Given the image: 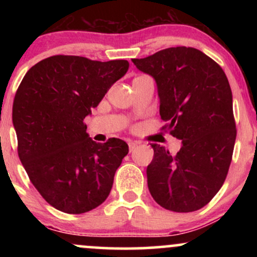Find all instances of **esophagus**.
<instances>
[{
    "instance_id": "esophagus-1",
    "label": "esophagus",
    "mask_w": 257,
    "mask_h": 257,
    "mask_svg": "<svg viewBox=\"0 0 257 257\" xmlns=\"http://www.w3.org/2000/svg\"><path fill=\"white\" fill-rule=\"evenodd\" d=\"M128 146H129V151H134L135 149H137V146H138V144L137 143H129L128 144Z\"/></svg>"
}]
</instances>
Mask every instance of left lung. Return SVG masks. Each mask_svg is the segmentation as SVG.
I'll return each mask as SVG.
<instances>
[{
    "mask_svg": "<svg viewBox=\"0 0 257 257\" xmlns=\"http://www.w3.org/2000/svg\"><path fill=\"white\" fill-rule=\"evenodd\" d=\"M156 79L162 129L181 140L176 155L151 144L147 185L167 210L191 213L208 204L225 182L237 129L232 91L221 66L192 47H172L132 59Z\"/></svg>",
    "mask_w": 257,
    "mask_h": 257,
    "instance_id": "left-lung-1",
    "label": "left lung"
}]
</instances>
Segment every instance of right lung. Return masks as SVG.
<instances>
[{
  "label": "right lung",
  "mask_w": 257,
  "mask_h": 257,
  "mask_svg": "<svg viewBox=\"0 0 257 257\" xmlns=\"http://www.w3.org/2000/svg\"><path fill=\"white\" fill-rule=\"evenodd\" d=\"M128 69L126 60L53 55L34 65L18 87V156L44 200L63 213L83 214L105 202L128 155L120 139L91 140L84 123Z\"/></svg>",
  "instance_id": "obj_1"
}]
</instances>
